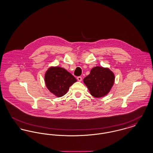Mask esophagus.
<instances>
[{
  "label": "esophagus",
  "instance_id": "obj_1",
  "mask_svg": "<svg viewBox=\"0 0 153 153\" xmlns=\"http://www.w3.org/2000/svg\"><path fill=\"white\" fill-rule=\"evenodd\" d=\"M77 79L79 81H82V77L81 76H79L77 77Z\"/></svg>",
  "mask_w": 153,
  "mask_h": 153
}]
</instances>
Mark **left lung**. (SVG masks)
Instances as JSON below:
<instances>
[{
  "instance_id": "left-lung-1",
  "label": "left lung",
  "mask_w": 153,
  "mask_h": 153,
  "mask_svg": "<svg viewBox=\"0 0 153 153\" xmlns=\"http://www.w3.org/2000/svg\"><path fill=\"white\" fill-rule=\"evenodd\" d=\"M83 81L91 95L95 97H102L109 93L114 84L115 75L108 68L96 66Z\"/></svg>"
}]
</instances>
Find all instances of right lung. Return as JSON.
I'll list each match as a JSON object with an SVG mask.
<instances>
[{
	"label": "right lung",
	"mask_w": 153,
	"mask_h": 153,
	"mask_svg": "<svg viewBox=\"0 0 153 153\" xmlns=\"http://www.w3.org/2000/svg\"><path fill=\"white\" fill-rule=\"evenodd\" d=\"M45 81L51 93L57 97H61L65 95L69 87L77 80L64 68L51 66L45 73Z\"/></svg>",
	"instance_id": "obj_1"
}]
</instances>
